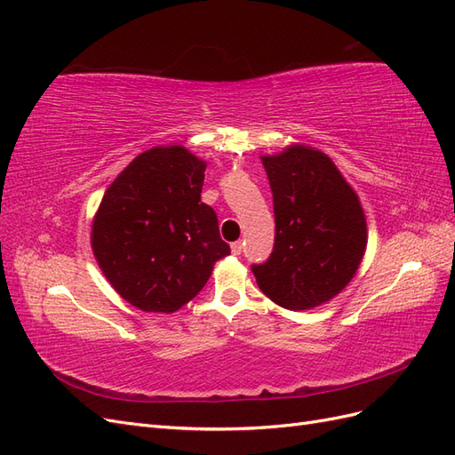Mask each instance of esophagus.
Segmentation results:
<instances>
[{"mask_svg": "<svg viewBox=\"0 0 455 455\" xmlns=\"http://www.w3.org/2000/svg\"><path fill=\"white\" fill-rule=\"evenodd\" d=\"M231 252L235 254V256H239L241 252H243V243L241 241H235V243H231Z\"/></svg>", "mask_w": 455, "mask_h": 455, "instance_id": "1", "label": "esophagus"}]
</instances>
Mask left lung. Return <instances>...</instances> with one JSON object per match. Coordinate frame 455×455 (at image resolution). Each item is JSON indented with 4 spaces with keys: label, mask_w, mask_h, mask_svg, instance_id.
Returning a JSON list of instances; mask_svg holds the SVG:
<instances>
[{
    "label": "left lung",
    "mask_w": 455,
    "mask_h": 455,
    "mask_svg": "<svg viewBox=\"0 0 455 455\" xmlns=\"http://www.w3.org/2000/svg\"><path fill=\"white\" fill-rule=\"evenodd\" d=\"M267 172L275 244L252 266L259 291L275 304L306 311L338 296L359 269L368 229L359 196L323 151L292 144L261 156Z\"/></svg>",
    "instance_id": "obj_1"
}]
</instances>
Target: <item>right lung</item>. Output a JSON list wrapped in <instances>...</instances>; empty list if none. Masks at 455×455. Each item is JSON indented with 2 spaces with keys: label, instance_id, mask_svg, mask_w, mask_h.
Listing matches in <instances>:
<instances>
[{
  "label": "right lung",
  "instance_id": "right-lung-1",
  "mask_svg": "<svg viewBox=\"0 0 455 455\" xmlns=\"http://www.w3.org/2000/svg\"><path fill=\"white\" fill-rule=\"evenodd\" d=\"M206 163L184 146L136 156L109 184L91 228L108 283L146 313H174L194 299L228 256L216 212L201 203Z\"/></svg>",
  "mask_w": 455,
  "mask_h": 455
}]
</instances>
